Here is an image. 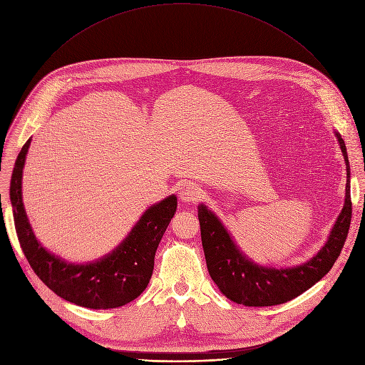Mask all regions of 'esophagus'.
I'll use <instances>...</instances> for the list:
<instances>
[{
	"mask_svg": "<svg viewBox=\"0 0 365 365\" xmlns=\"http://www.w3.org/2000/svg\"><path fill=\"white\" fill-rule=\"evenodd\" d=\"M202 189L195 182H186L180 186L179 196L183 202H197L202 197Z\"/></svg>",
	"mask_w": 365,
	"mask_h": 365,
	"instance_id": "34e87169",
	"label": "esophagus"
}]
</instances>
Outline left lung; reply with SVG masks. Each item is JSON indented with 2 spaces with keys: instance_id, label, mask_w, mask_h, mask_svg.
I'll use <instances>...</instances> for the list:
<instances>
[{
  "instance_id": "left-lung-1",
  "label": "left lung",
  "mask_w": 365,
  "mask_h": 365,
  "mask_svg": "<svg viewBox=\"0 0 365 365\" xmlns=\"http://www.w3.org/2000/svg\"><path fill=\"white\" fill-rule=\"evenodd\" d=\"M346 164L345 204L324 246L310 260L291 268H268L252 262L240 252L218 217L205 205L197 207L201 239L208 272L220 291L231 302L247 307H267L287 303L320 281L341 255L351 217V180L346 147L335 132Z\"/></svg>"
}]
</instances>
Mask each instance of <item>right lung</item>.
<instances>
[{"instance_id": "obj_1", "label": "right lung", "mask_w": 365, "mask_h": 365, "mask_svg": "<svg viewBox=\"0 0 365 365\" xmlns=\"http://www.w3.org/2000/svg\"><path fill=\"white\" fill-rule=\"evenodd\" d=\"M30 141L16 160L10 200L17 237L31 269L56 295L81 307L106 310L135 300L153 275L155 250L178 208L176 195L151 205L112 253L90 263H68L38 242L24 211L21 175Z\"/></svg>"}]
</instances>
